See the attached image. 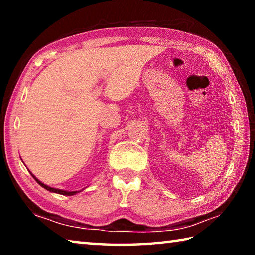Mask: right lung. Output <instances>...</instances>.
<instances>
[{"mask_svg": "<svg viewBox=\"0 0 255 255\" xmlns=\"http://www.w3.org/2000/svg\"><path fill=\"white\" fill-rule=\"evenodd\" d=\"M30 172V171H29ZM30 174L32 175V178L37 181V183L39 184V185H41L42 188H45L46 190H48V191H50V192H54V193H58V195H63V196H74V195H76L77 192L79 191H66V190H62V189H56V188H51V187H49V185H47V184H45V183H42L40 180H38L36 176H34L31 172H30Z\"/></svg>", "mask_w": 255, "mask_h": 255, "instance_id": "1", "label": "right lung"}]
</instances>
